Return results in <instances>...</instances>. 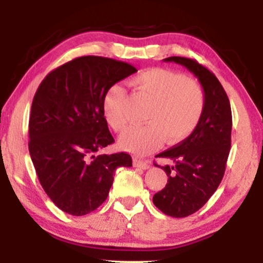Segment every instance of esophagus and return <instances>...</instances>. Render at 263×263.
<instances>
[{
	"label": "esophagus",
	"instance_id": "obj_1",
	"mask_svg": "<svg viewBox=\"0 0 263 263\" xmlns=\"http://www.w3.org/2000/svg\"><path fill=\"white\" fill-rule=\"evenodd\" d=\"M134 166L142 168V170H147V168H149V164H148V161L140 160V159H134Z\"/></svg>",
	"mask_w": 263,
	"mask_h": 263
}]
</instances>
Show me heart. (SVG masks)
Masks as SVG:
<instances>
[{
	"mask_svg": "<svg viewBox=\"0 0 263 263\" xmlns=\"http://www.w3.org/2000/svg\"><path fill=\"white\" fill-rule=\"evenodd\" d=\"M129 85L136 93L151 100L146 124L133 125L120 136V146L135 154H147L159 148L164 140L175 143L192 134L202 117V86L184 75L165 68H149L135 75ZM106 122L120 132L127 125V93L120 85L107 89L103 100Z\"/></svg>",
	"mask_w": 263,
	"mask_h": 263,
	"instance_id": "heart-1",
	"label": "heart"
}]
</instances>
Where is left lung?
<instances>
[{
	"label": "left lung",
	"instance_id": "8db88e82",
	"mask_svg": "<svg viewBox=\"0 0 263 263\" xmlns=\"http://www.w3.org/2000/svg\"><path fill=\"white\" fill-rule=\"evenodd\" d=\"M164 62L181 64L192 71L206 99L195 130L178 145L156 156L166 158L171 164L161 166L168 178L165 188L154 194L153 203L170 217L184 218L210 200L224 177L231 148V106L217 77L202 64L178 56L167 57Z\"/></svg>",
	"mask_w": 263,
	"mask_h": 263
}]
</instances>
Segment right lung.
Wrapping results in <instances>:
<instances>
[{"label": "right lung", "instance_id": "add662e5", "mask_svg": "<svg viewBox=\"0 0 263 263\" xmlns=\"http://www.w3.org/2000/svg\"><path fill=\"white\" fill-rule=\"evenodd\" d=\"M136 71L106 57H78L46 75L35 92L28 151L44 192L68 214L97 210L109 195L116 168L132 166L127 153H95L115 141L104 117V96Z\"/></svg>", "mask_w": 263, "mask_h": 263}]
</instances>
